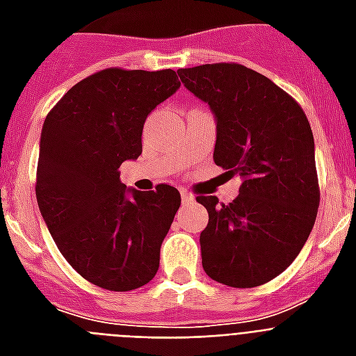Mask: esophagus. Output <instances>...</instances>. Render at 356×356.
I'll use <instances>...</instances> for the list:
<instances>
[{
    "label": "esophagus",
    "mask_w": 356,
    "mask_h": 356,
    "mask_svg": "<svg viewBox=\"0 0 356 356\" xmlns=\"http://www.w3.org/2000/svg\"><path fill=\"white\" fill-rule=\"evenodd\" d=\"M181 200H183L184 205H188V203H194V195L188 194L186 190H181Z\"/></svg>",
    "instance_id": "esophagus-1"
}]
</instances>
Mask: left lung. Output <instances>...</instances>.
I'll list each match as a JSON object with an SVG mask.
<instances>
[{
	"instance_id": "left-lung-1",
	"label": "left lung",
	"mask_w": 356,
	"mask_h": 356,
	"mask_svg": "<svg viewBox=\"0 0 356 356\" xmlns=\"http://www.w3.org/2000/svg\"><path fill=\"white\" fill-rule=\"evenodd\" d=\"M177 74L214 114V162L242 179L229 205L195 197L209 212L203 270L227 286H260L292 264L314 227L320 190L310 123L286 92L242 64Z\"/></svg>"
}]
</instances>
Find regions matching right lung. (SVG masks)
<instances>
[{
  "label": "right lung",
  "instance_id": "1",
  "mask_svg": "<svg viewBox=\"0 0 356 356\" xmlns=\"http://www.w3.org/2000/svg\"><path fill=\"white\" fill-rule=\"evenodd\" d=\"M173 70L111 68L72 86L47 114L36 170L38 209L58 251L113 292L147 284L181 205L177 188H127L120 166L142 153V129L179 90Z\"/></svg>",
  "mask_w": 356,
  "mask_h": 356
}]
</instances>
